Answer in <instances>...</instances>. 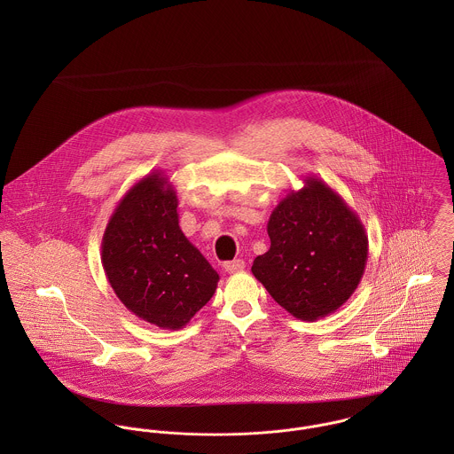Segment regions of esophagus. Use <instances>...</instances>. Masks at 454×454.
I'll use <instances>...</instances> for the list:
<instances>
[{"label": "esophagus", "mask_w": 454, "mask_h": 454, "mask_svg": "<svg viewBox=\"0 0 454 454\" xmlns=\"http://www.w3.org/2000/svg\"><path fill=\"white\" fill-rule=\"evenodd\" d=\"M245 267H247V263H245V260L241 259L232 260V262H225V263H223V269H225L229 274L241 272V270H245Z\"/></svg>", "instance_id": "34e87169"}]
</instances>
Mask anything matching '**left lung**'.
<instances>
[{
	"label": "left lung",
	"instance_id": "8db88e82",
	"mask_svg": "<svg viewBox=\"0 0 454 454\" xmlns=\"http://www.w3.org/2000/svg\"><path fill=\"white\" fill-rule=\"evenodd\" d=\"M270 248L252 272L292 317L317 322L337 311L356 290L369 257L358 215L332 187L306 176L267 222Z\"/></svg>",
	"mask_w": 454,
	"mask_h": 454
}]
</instances>
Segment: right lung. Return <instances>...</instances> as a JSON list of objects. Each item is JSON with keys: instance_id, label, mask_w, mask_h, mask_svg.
Instances as JSON below:
<instances>
[{"instance_id": "add662e5", "label": "right lung", "mask_w": 454, "mask_h": 454, "mask_svg": "<svg viewBox=\"0 0 454 454\" xmlns=\"http://www.w3.org/2000/svg\"><path fill=\"white\" fill-rule=\"evenodd\" d=\"M176 207L175 187L153 171L119 200L101 243L115 295L132 315L164 330L189 324L220 279L182 232Z\"/></svg>"}]
</instances>
